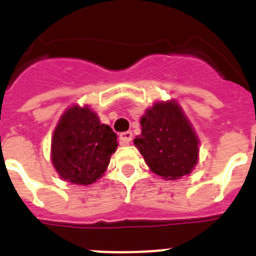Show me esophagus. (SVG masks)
Masks as SVG:
<instances>
[{"mask_svg": "<svg viewBox=\"0 0 256 256\" xmlns=\"http://www.w3.org/2000/svg\"><path fill=\"white\" fill-rule=\"evenodd\" d=\"M132 137H133V134H132V132H130V130H128V132H123L119 137L120 142L123 144V145H128V144L132 141Z\"/></svg>", "mask_w": 256, "mask_h": 256, "instance_id": "obj_1", "label": "esophagus"}]
</instances>
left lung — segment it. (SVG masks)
Here are the masks:
<instances>
[{
	"label": "left lung",
	"instance_id": "1",
	"mask_svg": "<svg viewBox=\"0 0 256 256\" xmlns=\"http://www.w3.org/2000/svg\"><path fill=\"white\" fill-rule=\"evenodd\" d=\"M142 132L133 140L146 164L166 180L190 174L198 162V137L176 102H159L141 119Z\"/></svg>",
	"mask_w": 256,
	"mask_h": 256
}]
</instances>
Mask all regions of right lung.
<instances>
[{
	"mask_svg": "<svg viewBox=\"0 0 256 256\" xmlns=\"http://www.w3.org/2000/svg\"><path fill=\"white\" fill-rule=\"evenodd\" d=\"M116 146V133L101 124L88 106H74L63 114L54 130L52 162L63 180L89 185L106 171Z\"/></svg>",
	"mask_w": 256,
	"mask_h": 256,
	"instance_id": "1",
	"label": "right lung"
}]
</instances>
